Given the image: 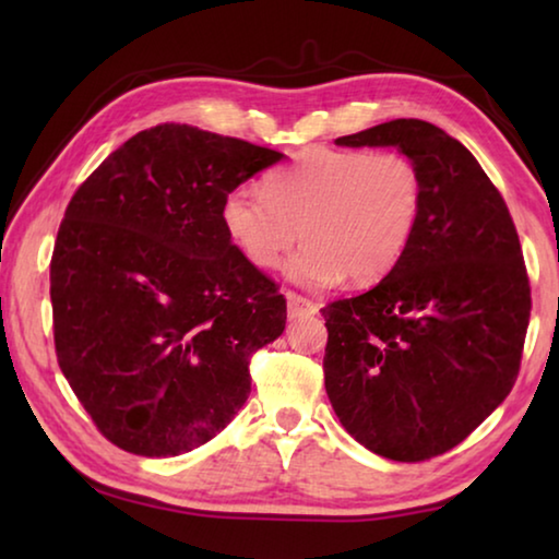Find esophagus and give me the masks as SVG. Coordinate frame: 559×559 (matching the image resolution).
<instances>
[{"mask_svg": "<svg viewBox=\"0 0 559 559\" xmlns=\"http://www.w3.org/2000/svg\"><path fill=\"white\" fill-rule=\"evenodd\" d=\"M286 300H288V318H302V316H316L318 313L316 302L298 296L296 290H288Z\"/></svg>", "mask_w": 559, "mask_h": 559, "instance_id": "1", "label": "esophagus"}]
</instances>
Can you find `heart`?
<instances>
[{"mask_svg": "<svg viewBox=\"0 0 559 559\" xmlns=\"http://www.w3.org/2000/svg\"><path fill=\"white\" fill-rule=\"evenodd\" d=\"M424 212V179L394 150L316 145L263 179V194L236 187L222 219L259 269H276L296 239L290 281L308 288L382 281L404 259Z\"/></svg>", "mask_w": 559, "mask_h": 559, "instance_id": "obj_1", "label": "heart"}]
</instances>
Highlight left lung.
Wrapping results in <instances>:
<instances>
[{
  "label": "left lung",
  "mask_w": 559,
  "mask_h": 559,
  "mask_svg": "<svg viewBox=\"0 0 559 559\" xmlns=\"http://www.w3.org/2000/svg\"><path fill=\"white\" fill-rule=\"evenodd\" d=\"M392 145L419 167L424 212L404 259L323 308L325 392L349 437L384 459L451 451L513 390L530 281L508 204L466 147L400 118L335 140Z\"/></svg>",
  "instance_id": "1"
}]
</instances>
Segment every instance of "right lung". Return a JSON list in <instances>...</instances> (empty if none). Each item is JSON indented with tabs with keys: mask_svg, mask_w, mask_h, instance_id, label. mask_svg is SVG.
I'll list each match as a JSON object with an SVG mask.
<instances>
[{
	"mask_svg": "<svg viewBox=\"0 0 559 559\" xmlns=\"http://www.w3.org/2000/svg\"><path fill=\"white\" fill-rule=\"evenodd\" d=\"M281 157L163 122L71 197L51 257L56 357L118 449L192 451L249 396L251 357L286 328V298L231 243L222 204Z\"/></svg>",
	"mask_w": 559,
	"mask_h": 559,
	"instance_id": "1",
	"label": "right lung"
}]
</instances>
